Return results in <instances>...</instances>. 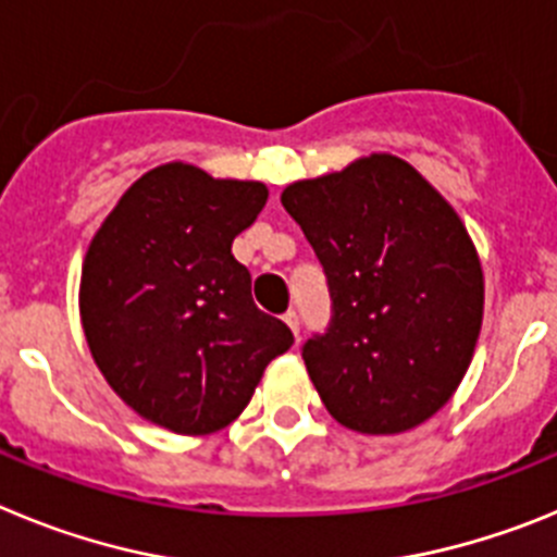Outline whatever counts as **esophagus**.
Wrapping results in <instances>:
<instances>
[{
	"mask_svg": "<svg viewBox=\"0 0 557 557\" xmlns=\"http://www.w3.org/2000/svg\"><path fill=\"white\" fill-rule=\"evenodd\" d=\"M284 323H287V326L293 329L295 337H298V334H301V318H298V312H295V309H289V312L284 314Z\"/></svg>",
	"mask_w": 557,
	"mask_h": 557,
	"instance_id": "34e87169",
	"label": "esophagus"
}]
</instances>
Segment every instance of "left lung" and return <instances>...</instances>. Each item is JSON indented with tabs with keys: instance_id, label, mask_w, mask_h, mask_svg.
Here are the masks:
<instances>
[{
	"instance_id": "8db88e82",
	"label": "left lung",
	"mask_w": 557,
	"mask_h": 557,
	"mask_svg": "<svg viewBox=\"0 0 557 557\" xmlns=\"http://www.w3.org/2000/svg\"><path fill=\"white\" fill-rule=\"evenodd\" d=\"M332 298L301 346L326 410L348 430L393 435L449 401L482 326V268L469 234L396 156L287 186Z\"/></svg>"
}]
</instances>
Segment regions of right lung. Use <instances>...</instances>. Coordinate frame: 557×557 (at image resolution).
I'll return each instance as SVG.
<instances>
[{
    "instance_id": "obj_1",
    "label": "right lung",
    "mask_w": 557,
    "mask_h": 557,
    "mask_svg": "<svg viewBox=\"0 0 557 557\" xmlns=\"http://www.w3.org/2000/svg\"><path fill=\"white\" fill-rule=\"evenodd\" d=\"M268 203L256 181L164 164L122 195L83 262L88 348L127 407L178 435H206L248 407L293 332L250 298L231 243Z\"/></svg>"
}]
</instances>
